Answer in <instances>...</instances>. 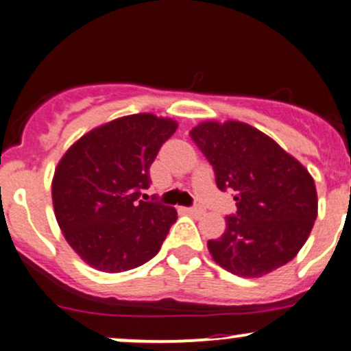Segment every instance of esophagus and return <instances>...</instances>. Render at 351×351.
Returning <instances> with one entry per match:
<instances>
[{"mask_svg":"<svg viewBox=\"0 0 351 351\" xmlns=\"http://www.w3.org/2000/svg\"><path fill=\"white\" fill-rule=\"evenodd\" d=\"M186 212L192 215H204L205 214V210L202 207H190V208H186Z\"/></svg>","mask_w":351,"mask_h":351,"instance_id":"esophagus-1","label":"esophagus"}]
</instances>
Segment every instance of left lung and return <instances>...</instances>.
Returning <instances> with one entry per match:
<instances>
[{"mask_svg": "<svg viewBox=\"0 0 351 351\" xmlns=\"http://www.w3.org/2000/svg\"><path fill=\"white\" fill-rule=\"evenodd\" d=\"M190 137L212 165L217 189L234 190V215L207 243L217 265L239 277H263L289 263L317 217L313 176L271 137L244 122L198 123Z\"/></svg>", "mask_w": 351, "mask_h": 351, "instance_id": "8db88e82", "label": "left lung"}]
</instances>
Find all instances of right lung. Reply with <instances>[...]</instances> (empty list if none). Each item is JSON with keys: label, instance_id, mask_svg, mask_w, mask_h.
Wrapping results in <instances>:
<instances>
[{"label": "right lung", "instance_id": "add662e5", "mask_svg": "<svg viewBox=\"0 0 351 351\" xmlns=\"http://www.w3.org/2000/svg\"><path fill=\"white\" fill-rule=\"evenodd\" d=\"M176 127L153 113L120 117L84 134L62 156L52 178L54 214L84 263L119 274L158 254L176 210L139 195Z\"/></svg>", "mask_w": 351, "mask_h": 351}]
</instances>
